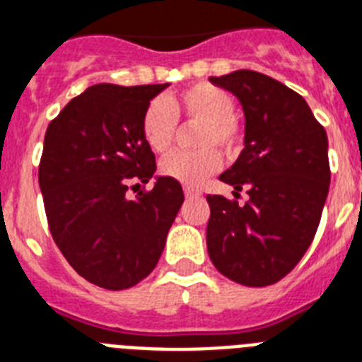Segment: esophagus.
I'll list each match as a JSON object with an SVG mask.
<instances>
[{
	"mask_svg": "<svg viewBox=\"0 0 362 362\" xmlns=\"http://www.w3.org/2000/svg\"><path fill=\"white\" fill-rule=\"evenodd\" d=\"M184 193H186V199H197V197H200L202 193H200L199 189H195V187H184Z\"/></svg>",
	"mask_w": 362,
	"mask_h": 362,
	"instance_id": "1",
	"label": "esophagus"
}]
</instances>
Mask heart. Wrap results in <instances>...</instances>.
Wrapping results in <instances>:
<instances>
[{
    "instance_id": "heart-1",
    "label": "heart",
    "mask_w": 362,
    "mask_h": 362,
    "mask_svg": "<svg viewBox=\"0 0 362 362\" xmlns=\"http://www.w3.org/2000/svg\"><path fill=\"white\" fill-rule=\"evenodd\" d=\"M233 97L214 84L200 83L169 101H153L141 117V134L154 153H165L176 134V117L199 123V153H173L163 160L162 173L184 186L197 187L217 173L223 158L217 148L233 154L241 145V127L235 119Z\"/></svg>"
}]
</instances>
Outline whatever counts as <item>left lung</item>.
I'll return each instance as SVG.
<instances>
[{
    "label": "left lung",
    "mask_w": 362,
    "mask_h": 362,
    "mask_svg": "<svg viewBox=\"0 0 362 362\" xmlns=\"http://www.w3.org/2000/svg\"><path fill=\"white\" fill-rule=\"evenodd\" d=\"M209 81L245 112V148L218 178L235 197L248 193L245 204L206 197L209 259L235 284L265 287L289 274L317 233L331 180L327 134L305 99L276 78L239 69Z\"/></svg>",
    "instance_id": "1"
}]
</instances>
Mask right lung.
<instances>
[{
  "instance_id": "add662e5",
  "label": "right lung",
  "mask_w": 362,
  "mask_h": 362,
  "mask_svg": "<svg viewBox=\"0 0 362 362\" xmlns=\"http://www.w3.org/2000/svg\"><path fill=\"white\" fill-rule=\"evenodd\" d=\"M165 84H95L73 97L45 130L38 184L51 235L77 274L103 289L134 287L156 267L184 191L156 176L129 199V180L156 171L141 117Z\"/></svg>"
}]
</instances>
